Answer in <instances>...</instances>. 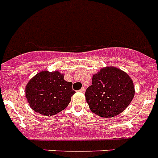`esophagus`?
I'll list each match as a JSON object with an SVG mask.
<instances>
[{"label":"esophagus","mask_w":158,"mask_h":158,"mask_svg":"<svg viewBox=\"0 0 158 158\" xmlns=\"http://www.w3.org/2000/svg\"><path fill=\"white\" fill-rule=\"evenodd\" d=\"M79 92H83V93H84V92H85V88H82L81 89L79 90Z\"/></svg>","instance_id":"1"}]
</instances>
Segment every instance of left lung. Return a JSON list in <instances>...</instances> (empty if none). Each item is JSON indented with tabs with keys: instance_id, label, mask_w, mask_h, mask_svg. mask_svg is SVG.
<instances>
[{
	"instance_id": "left-lung-1",
	"label": "left lung",
	"mask_w": 158,
	"mask_h": 158,
	"mask_svg": "<svg viewBox=\"0 0 158 158\" xmlns=\"http://www.w3.org/2000/svg\"><path fill=\"white\" fill-rule=\"evenodd\" d=\"M92 83L86 90V100L92 112L102 118L119 114L134 97L132 80L118 68L101 69L93 75Z\"/></svg>"
}]
</instances>
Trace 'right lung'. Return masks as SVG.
I'll list each match as a JSON object with an SVG mask.
<instances>
[{"mask_svg":"<svg viewBox=\"0 0 158 158\" xmlns=\"http://www.w3.org/2000/svg\"><path fill=\"white\" fill-rule=\"evenodd\" d=\"M75 91L72 83L55 71H41L26 86V97L31 108L40 114L54 115L66 108Z\"/></svg>","mask_w":158,"mask_h":158,"instance_id":"obj_1","label":"right lung"}]
</instances>
